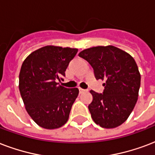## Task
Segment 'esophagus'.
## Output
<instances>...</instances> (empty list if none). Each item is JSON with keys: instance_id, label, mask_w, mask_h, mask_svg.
<instances>
[{"instance_id": "1", "label": "esophagus", "mask_w": 155, "mask_h": 155, "mask_svg": "<svg viewBox=\"0 0 155 155\" xmlns=\"http://www.w3.org/2000/svg\"><path fill=\"white\" fill-rule=\"evenodd\" d=\"M79 90H80V93H84V92H86V89H84V88H79Z\"/></svg>"}]
</instances>
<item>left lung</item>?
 <instances>
[{
	"instance_id": "obj_1",
	"label": "left lung",
	"mask_w": 155,
	"mask_h": 155,
	"mask_svg": "<svg viewBox=\"0 0 155 155\" xmlns=\"http://www.w3.org/2000/svg\"><path fill=\"white\" fill-rule=\"evenodd\" d=\"M79 56L92 66L97 80H105L103 93L91 90L88 110L93 121L104 128L124 123L138 98L140 75L130 54L114 46H97L83 50Z\"/></svg>"
}]
</instances>
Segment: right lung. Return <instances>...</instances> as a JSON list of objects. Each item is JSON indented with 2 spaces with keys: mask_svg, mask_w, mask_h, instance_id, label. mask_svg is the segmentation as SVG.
Returning <instances> with one entry per match:
<instances>
[{
  "mask_svg": "<svg viewBox=\"0 0 155 155\" xmlns=\"http://www.w3.org/2000/svg\"><path fill=\"white\" fill-rule=\"evenodd\" d=\"M77 49L47 45L29 54L19 73V91L26 110L34 122L46 129H55L67 122L77 88L60 84Z\"/></svg>",
  "mask_w": 155,
  "mask_h": 155,
  "instance_id": "right-lung-1",
  "label": "right lung"
}]
</instances>
